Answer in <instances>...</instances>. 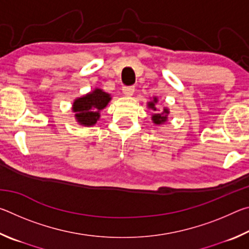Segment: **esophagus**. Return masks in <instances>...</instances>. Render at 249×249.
<instances>
[{"label":"esophagus","instance_id":"1","mask_svg":"<svg viewBox=\"0 0 249 249\" xmlns=\"http://www.w3.org/2000/svg\"><path fill=\"white\" fill-rule=\"evenodd\" d=\"M134 92H135V88H134V87H132V86L123 87V93H124L125 95L130 96V95L134 94Z\"/></svg>","mask_w":249,"mask_h":249}]
</instances>
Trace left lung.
<instances>
[{"instance_id": "left-lung-1", "label": "left lung", "mask_w": 249, "mask_h": 249, "mask_svg": "<svg viewBox=\"0 0 249 249\" xmlns=\"http://www.w3.org/2000/svg\"><path fill=\"white\" fill-rule=\"evenodd\" d=\"M155 103H157V99H156V98L154 99L153 102H149V103H148V107H149L150 108H153L154 111H156ZM168 113H169V112H168L167 108L163 109V113H161V114H160V113H156V114L153 115L154 123H156V124H162V123H165V122L167 121V114H168ZM163 114H165V115L163 116Z\"/></svg>"}]
</instances>
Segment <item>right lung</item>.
I'll return each instance as SVG.
<instances>
[{"instance_id": "right-lung-1", "label": "right lung", "mask_w": 249, "mask_h": 249, "mask_svg": "<svg viewBox=\"0 0 249 249\" xmlns=\"http://www.w3.org/2000/svg\"><path fill=\"white\" fill-rule=\"evenodd\" d=\"M109 100V95L100 89L75 100L73 112L79 123L86 126L94 125L100 117V111L107 107Z\"/></svg>"}]
</instances>
